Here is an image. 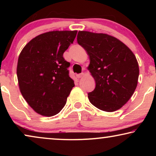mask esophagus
Wrapping results in <instances>:
<instances>
[{"instance_id": "obj_1", "label": "esophagus", "mask_w": 156, "mask_h": 156, "mask_svg": "<svg viewBox=\"0 0 156 156\" xmlns=\"http://www.w3.org/2000/svg\"><path fill=\"white\" fill-rule=\"evenodd\" d=\"M84 75V73H81V74H76V77H77L78 79L80 78H82L83 76Z\"/></svg>"}]
</instances>
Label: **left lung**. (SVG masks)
<instances>
[{
    "mask_svg": "<svg viewBox=\"0 0 156 156\" xmlns=\"http://www.w3.org/2000/svg\"><path fill=\"white\" fill-rule=\"evenodd\" d=\"M77 42L89 56L88 69L96 82L95 89L88 93L89 101L104 112L121 108L137 87L139 67L136 56L107 34L79 31Z\"/></svg>",
    "mask_w": 156,
    "mask_h": 156,
    "instance_id": "obj_1",
    "label": "left lung"
}]
</instances>
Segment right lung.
I'll return each mask as SVG.
<instances>
[{"label": "right lung", "instance_id": "obj_1", "mask_svg": "<svg viewBox=\"0 0 156 156\" xmlns=\"http://www.w3.org/2000/svg\"><path fill=\"white\" fill-rule=\"evenodd\" d=\"M77 31H51L31 40L21 51L17 66L19 88L30 106L52 116L65 106L74 87L63 54Z\"/></svg>", "mask_w": 156, "mask_h": 156}]
</instances>
